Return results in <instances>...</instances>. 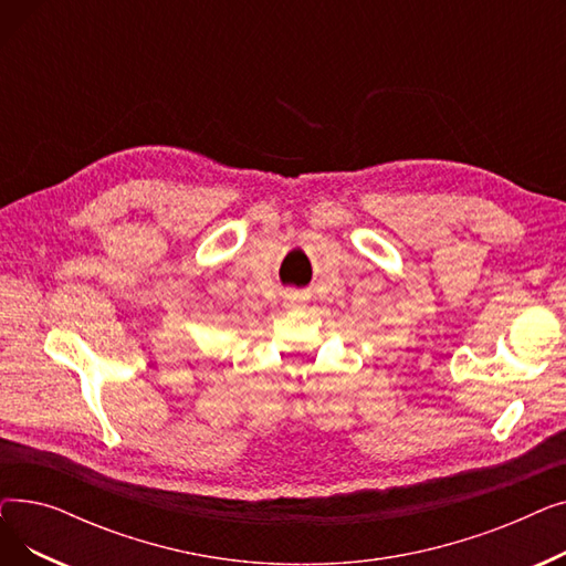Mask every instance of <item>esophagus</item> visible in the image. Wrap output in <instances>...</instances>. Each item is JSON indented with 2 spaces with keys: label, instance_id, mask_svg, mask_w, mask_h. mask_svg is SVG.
Returning <instances> with one entry per match:
<instances>
[{
  "label": "esophagus",
  "instance_id": "obj_1",
  "mask_svg": "<svg viewBox=\"0 0 566 566\" xmlns=\"http://www.w3.org/2000/svg\"><path fill=\"white\" fill-rule=\"evenodd\" d=\"M295 303H301L298 298H295V295H286V305L291 307V305H295Z\"/></svg>",
  "mask_w": 566,
  "mask_h": 566
}]
</instances>
